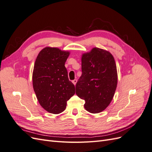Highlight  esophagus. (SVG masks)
I'll use <instances>...</instances> for the list:
<instances>
[{
	"label": "esophagus",
	"mask_w": 152,
	"mask_h": 152,
	"mask_svg": "<svg viewBox=\"0 0 152 152\" xmlns=\"http://www.w3.org/2000/svg\"><path fill=\"white\" fill-rule=\"evenodd\" d=\"M77 79H74V80H72V82H73V84H74L75 86L76 85V83H77Z\"/></svg>",
	"instance_id": "obj_1"
}]
</instances>
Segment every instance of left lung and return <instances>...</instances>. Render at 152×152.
<instances>
[{
    "instance_id": "1",
    "label": "left lung",
    "mask_w": 152,
    "mask_h": 152,
    "mask_svg": "<svg viewBox=\"0 0 152 152\" xmlns=\"http://www.w3.org/2000/svg\"><path fill=\"white\" fill-rule=\"evenodd\" d=\"M82 75L76 84V94L85 101L92 113L102 112L110 104L117 85V72L112 54L94 48L82 56Z\"/></svg>"
}]
</instances>
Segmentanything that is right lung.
Returning a JSON list of instances; mask_svg holds the SVG:
<instances>
[{
	"label": "right lung",
	"mask_w": 152,
	"mask_h": 152,
	"mask_svg": "<svg viewBox=\"0 0 152 152\" xmlns=\"http://www.w3.org/2000/svg\"><path fill=\"white\" fill-rule=\"evenodd\" d=\"M69 54L58 48L47 47L40 50L34 64V90L41 107L50 113L63 112L67 101L75 93L65 66Z\"/></svg>",
	"instance_id": "add662e5"
}]
</instances>
